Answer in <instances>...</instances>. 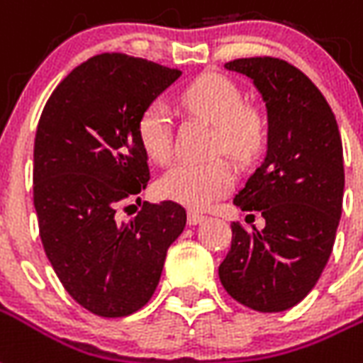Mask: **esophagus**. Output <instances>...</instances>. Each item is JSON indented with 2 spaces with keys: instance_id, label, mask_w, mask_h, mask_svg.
I'll return each instance as SVG.
<instances>
[{
  "instance_id": "obj_1",
  "label": "esophagus",
  "mask_w": 363,
  "mask_h": 363,
  "mask_svg": "<svg viewBox=\"0 0 363 363\" xmlns=\"http://www.w3.org/2000/svg\"><path fill=\"white\" fill-rule=\"evenodd\" d=\"M204 220H206V216H204V213H199V212L187 213V223H189V225H199V223H202Z\"/></svg>"
}]
</instances>
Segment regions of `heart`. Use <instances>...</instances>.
Here are the masks:
<instances>
[{"label": "heart", "mask_w": 363, "mask_h": 363, "mask_svg": "<svg viewBox=\"0 0 363 363\" xmlns=\"http://www.w3.org/2000/svg\"><path fill=\"white\" fill-rule=\"evenodd\" d=\"M242 92L223 75L208 74L185 86L182 104L212 123V151L240 162L250 161L267 140V123L255 108L244 106ZM138 140L145 155L164 164L172 157V111L162 100L145 106L138 119ZM233 170L223 159L179 161L157 179V193L187 208H204L229 191Z\"/></svg>", "instance_id": "1"}]
</instances>
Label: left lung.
Listing matches in <instances>:
<instances>
[{"label":"left lung","instance_id":"obj_1","mask_svg":"<svg viewBox=\"0 0 363 363\" xmlns=\"http://www.w3.org/2000/svg\"><path fill=\"white\" fill-rule=\"evenodd\" d=\"M225 67L261 92L269 142L265 161L233 199L259 212L265 227L248 231L233 221L220 280L244 307L280 313L307 297L333 250L345 191L341 134L324 94L289 62L252 56Z\"/></svg>","mask_w":363,"mask_h":363}]
</instances>
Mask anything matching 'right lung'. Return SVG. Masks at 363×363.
I'll return each instance as SVG.
<instances>
[{"label":"right lung","mask_w":363,"mask_h":363,"mask_svg":"<svg viewBox=\"0 0 363 363\" xmlns=\"http://www.w3.org/2000/svg\"><path fill=\"white\" fill-rule=\"evenodd\" d=\"M182 72L123 52L79 64L56 86L33 142V206L45 254L69 296L89 313L121 318L155 294L170 244L187 221L178 202H140L150 167L138 119Z\"/></svg>","instance_id":"1"}]
</instances>
